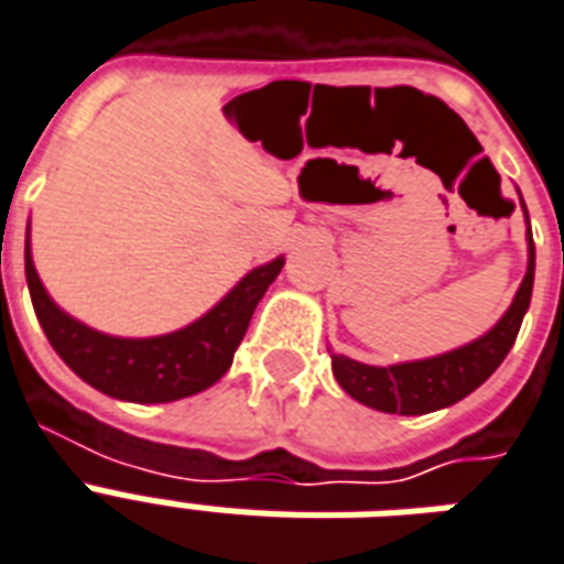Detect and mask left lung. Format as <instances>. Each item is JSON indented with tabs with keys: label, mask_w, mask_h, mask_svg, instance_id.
Segmentation results:
<instances>
[{
	"label": "left lung",
	"mask_w": 564,
	"mask_h": 564,
	"mask_svg": "<svg viewBox=\"0 0 564 564\" xmlns=\"http://www.w3.org/2000/svg\"><path fill=\"white\" fill-rule=\"evenodd\" d=\"M523 214H527V205H523ZM527 256H530L527 273H523V282L512 305L486 335H479L477 341L432 356V359L400 361V365H388V368L361 365L350 356L332 352V373L338 379V386L352 400L388 414L438 412V409H447V405L465 400L470 391H477L500 368V361L509 356L514 338H518L523 314L530 308L532 279H535L532 232H527Z\"/></svg>",
	"instance_id": "obj_1"
}]
</instances>
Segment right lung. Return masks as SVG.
I'll list each match as a JSON object with an SVG mask.
<instances>
[{
  "mask_svg": "<svg viewBox=\"0 0 564 564\" xmlns=\"http://www.w3.org/2000/svg\"><path fill=\"white\" fill-rule=\"evenodd\" d=\"M282 264L285 256L252 268L220 303L182 329L155 338H117L76 321L46 294L25 232V282L52 350L87 386L126 403H173L212 388L232 368L252 312Z\"/></svg>",
  "mask_w": 564,
  "mask_h": 564,
  "instance_id": "add662e5",
  "label": "right lung"
}]
</instances>
